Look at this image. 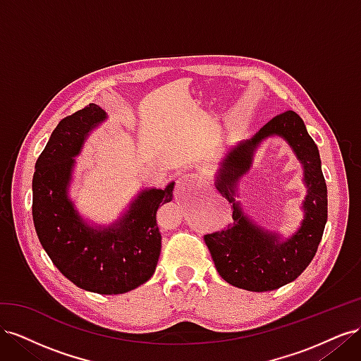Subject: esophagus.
<instances>
[{
	"label": "esophagus",
	"instance_id": "obj_1",
	"mask_svg": "<svg viewBox=\"0 0 361 361\" xmlns=\"http://www.w3.org/2000/svg\"><path fill=\"white\" fill-rule=\"evenodd\" d=\"M202 182H203V179H202L200 174H197V173H188V174H185V176L180 178L179 187H182L185 190H187V188H195V187H200Z\"/></svg>",
	"mask_w": 361,
	"mask_h": 361
}]
</instances>
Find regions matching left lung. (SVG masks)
I'll return each instance as SVG.
<instances>
[{"label": "left lung", "mask_w": 361, "mask_h": 361, "mask_svg": "<svg viewBox=\"0 0 361 361\" xmlns=\"http://www.w3.org/2000/svg\"><path fill=\"white\" fill-rule=\"evenodd\" d=\"M280 135L293 146L305 166L308 195L303 204L306 212L300 231L286 243L249 221L234 200L235 183L247 171L252 152L259 141ZM216 188L233 203L232 223L203 236L215 268L227 283L253 292L281 288L297 279L314 257L326 223V183L321 170L318 146L307 134L302 118L292 110L271 118L259 133L228 152L221 162Z\"/></svg>", "instance_id": "obj_1"}]
</instances>
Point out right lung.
<instances>
[{
    "instance_id": "right-lung-1",
    "label": "right lung",
    "mask_w": 361,
    "mask_h": 361,
    "mask_svg": "<svg viewBox=\"0 0 361 361\" xmlns=\"http://www.w3.org/2000/svg\"><path fill=\"white\" fill-rule=\"evenodd\" d=\"M96 104L60 120L36 161L32 176V221L42 247L61 274L81 289L117 295L154 276L161 233L159 204L173 199V187L146 190L116 226L96 231L87 226L68 199L73 157L90 130L105 120Z\"/></svg>"
}]
</instances>
